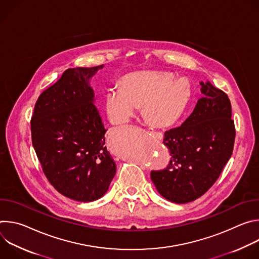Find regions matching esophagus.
I'll use <instances>...</instances> for the list:
<instances>
[{
    "label": "esophagus",
    "instance_id": "obj_1",
    "mask_svg": "<svg viewBox=\"0 0 259 259\" xmlns=\"http://www.w3.org/2000/svg\"><path fill=\"white\" fill-rule=\"evenodd\" d=\"M149 132H151V133H152V134H154V135H156V136H158V137H159V136H161V133H160V132H158V131H154V130H150V131H149Z\"/></svg>",
    "mask_w": 259,
    "mask_h": 259
}]
</instances>
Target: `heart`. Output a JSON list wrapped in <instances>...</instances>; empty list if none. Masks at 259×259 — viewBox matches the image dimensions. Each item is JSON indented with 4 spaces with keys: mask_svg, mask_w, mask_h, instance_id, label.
Returning a JSON list of instances; mask_svg holds the SVG:
<instances>
[{
    "mask_svg": "<svg viewBox=\"0 0 259 259\" xmlns=\"http://www.w3.org/2000/svg\"><path fill=\"white\" fill-rule=\"evenodd\" d=\"M192 96L188 79H174L165 71H146L123 78L121 88L108 89L104 105L114 124L130 121L143 105V113L150 123L167 126L174 123L186 110Z\"/></svg>",
    "mask_w": 259,
    "mask_h": 259,
    "instance_id": "obj_1",
    "label": "heart"
}]
</instances>
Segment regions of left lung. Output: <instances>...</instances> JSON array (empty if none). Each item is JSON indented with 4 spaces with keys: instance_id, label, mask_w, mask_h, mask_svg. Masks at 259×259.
I'll list each match as a JSON object with an SVG mask.
<instances>
[{
    "instance_id": "8db88e82",
    "label": "left lung",
    "mask_w": 259,
    "mask_h": 259,
    "mask_svg": "<svg viewBox=\"0 0 259 259\" xmlns=\"http://www.w3.org/2000/svg\"><path fill=\"white\" fill-rule=\"evenodd\" d=\"M202 97L181 126L164 133L169 150L166 168L152 170L158 192L168 201L184 204L203 196L230 160L236 137L229 96L201 82Z\"/></svg>"
}]
</instances>
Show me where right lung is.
Instances as JSON below:
<instances>
[{
	"instance_id": "obj_1",
	"label": "right lung",
	"mask_w": 259,
	"mask_h": 259,
	"mask_svg": "<svg viewBox=\"0 0 259 259\" xmlns=\"http://www.w3.org/2000/svg\"><path fill=\"white\" fill-rule=\"evenodd\" d=\"M102 64L66 69L41 93L30 120L43 172L61 195L79 202L101 198L116 174L89 80Z\"/></svg>"
}]
</instances>
